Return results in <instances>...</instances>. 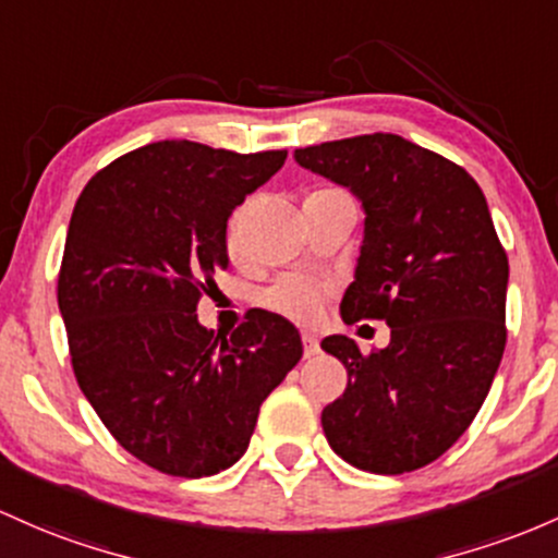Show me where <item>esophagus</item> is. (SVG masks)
I'll use <instances>...</instances> for the list:
<instances>
[{"instance_id": "esophagus-1", "label": "esophagus", "mask_w": 558, "mask_h": 558, "mask_svg": "<svg viewBox=\"0 0 558 558\" xmlns=\"http://www.w3.org/2000/svg\"><path fill=\"white\" fill-rule=\"evenodd\" d=\"M302 341H304V357H315V354L320 352V341H317L312 333H304Z\"/></svg>"}]
</instances>
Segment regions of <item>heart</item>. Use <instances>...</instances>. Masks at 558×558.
Listing matches in <instances>:
<instances>
[{"mask_svg": "<svg viewBox=\"0 0 558 558\" xmlns=\"http://www.w3.org/2000/svg\"><path fill=\"white\" fill-rule=\"evenodd\" d=\"M326 296V283L302 278V275H286V278L275 280V283L262 293V302H265L269 310L280 312V315L293 317V320L312 323L320 317Z\"/></svg>", "mask_w": 558, "mask_h": 558, "instance_id": "1", "label": "heart"}]
</instances>
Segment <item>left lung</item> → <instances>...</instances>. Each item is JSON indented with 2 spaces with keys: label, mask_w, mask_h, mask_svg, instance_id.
<instances>
[{
  "label": "left lung",
  "mask_w": 558,
  "mask_h": 558,
  "mask_svg": "<svg viewBox=\"0 0 558 558\" xmlns=\"http://www.w3.org/2000/svg\"><path fill=\"white\" fill-rule=\"evenodd\" d=\"M344 185L365 211L344 323L384 320L389 347L347 336L323 349L347 389L323 410L336 456L371 474H405L458 442L485 402L506 349L508 256L474 177L400 134H360L293 153Z\"/></svg>",
  "instance_id": "obj_1"
}]
</instances>
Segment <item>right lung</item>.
<instances>
[{
  "label": "right lung",
  "mask_w": 558,
  "mask_h": 558,
  "mask_svg": "<svg viewBox=\"0 0 558 558\" xmlns=\"http://www.w3.org/2000/svg\"><path fill=\"white\" fill-rule=\"evenodd\" d=\"M286 156L163 140L97 171L73 206L58 275L73 373L116 442L163 474L230 469L302 360V336L275 312L230 336L195 315L230 265L232 209Z\"/></svg>",
  "instance_id": "obj_1"
}]
</instances>
